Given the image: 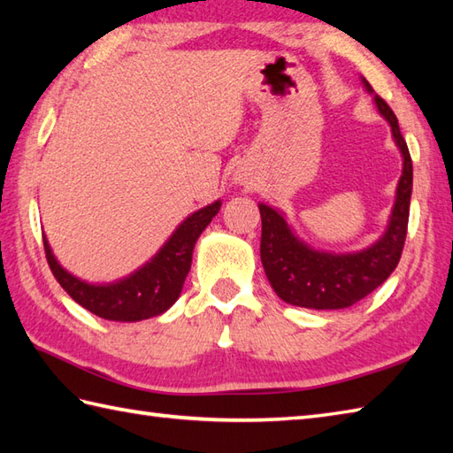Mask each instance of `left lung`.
<instances>
[{"mask_svg":"<svg viewBox=\"0 0 453 453\" xmlns=\"http://www.w3.org/2000/svg\"><path fill=\"white\" fill-rule=\"evenodd\" d=\"M362 83L368 93H373L368 81L362 80ZM373 101L381 117L389 122L393 140L403 156L395 204L386 234L378 242L358 253L315 251L294 235L280 211L258 204L263 219L261 261L268 282L286 303L307 310H344L386 282L399 263L409 226L412 161L395 112L380 95H373Z\"/></svg>","mask_w":453,"mask_h":453,"instance_id":"left-lung-1","label":"left lung"}]
</instances>
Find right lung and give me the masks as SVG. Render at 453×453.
<instances>
[{"label": "right lung", "mask_w": 453, "mask_h": 453, "mask_svg": "<svg viewBox=\"0 0 453 453\" xmlns=\"http://www.w3.org/2000/svg\"><path fill=\"white\" fill-rule=\"evenodd\" d=\"M219 206L221 202L216 200L214 204L190 214L150 263L119 282L88 284L80 280L60 266L46 237H42L46 261L50 265L54 278L70 294L72 300L88 311L109 321L132 323L150 319L167 311L177 302L190 271L192 249L211 218L219 211Z\"/></svg>", "instance_id": "obj_1"}]
</instances>
